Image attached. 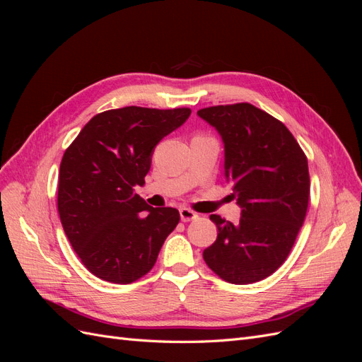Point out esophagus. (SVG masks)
<instances>
[{
	"instance_id": "esophagus-1",
	"label": "esophagus",
	"mask_w": 362,
	"mask_h": 362,
	"mask_svg": "<svg viewBox=\"0 0 362 362\" xmlns=\"http://www.w3.org/2000/svg\"><path fill=\"white\" fill-rule=\"evenodd\" d=\"M180 216H181L182 222H190V221H194V218H198V214L192 211L190 208H181Z\"/></svg>"
}]
</instances>
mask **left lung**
<instances>
[{
  "instance_id": "obj_1",
  "label": "left lung",
  "mask_w": 362,
  "mask_h": 362,
  "mask_svg": "<svg viewBox=\"0 0 362 362\" xmlns=\"http://www.w3.org/2000/svg\"><path fill=\"white\" fill-rule=\"evenodd\" d=\"M198 116L222 137L225 178L242 208L237 223L210 216L218 233L204 259L223 281L258 282L282 266L303 225L308 160L286 125L252 104L206 107Z\"/></svg>"
}]
</instances>
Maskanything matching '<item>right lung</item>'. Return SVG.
Returning <instances> with one entry per match:
<instances>
[{
	"label": "right lung",
	"instance_id": "right-lung-1",
	"mask_svg": "<svg viewBox=\"0 0 362 362\" xmlns=\"http://www.w3.org/2000/svg\"><path fill=\"white\" fill-rule=\"evenodd\" d=\"M190 108L124 107L93 116L64 151L59 175L60 221L76 255L96 278L129 284L154 267L180 222L177 208L149 206L144 185L158 141Z\"/></svg>",
	"mask_w": 362,
	"mask_h": 362
}]
</instances>
